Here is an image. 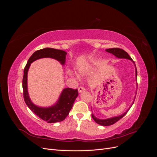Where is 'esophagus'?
I'll list each match as a JSON object with an SVG mask.
<instances>
[{"instance_id": "34e87169", "label": "esophagus", "mask_w": 157, "mask_h": 157, "mask_svg": "<svg viewBox=\"0 0 157 157\" xmlns=\"http://www.w3.org/2000/svg\"><path fill=\"white\" fill-rule=\"evenodd\" d=\"M78 92L80 93V92L84 91V90H86V89H85V88L83 86H80V87H78Z\"/></svg>"}]
</instances>
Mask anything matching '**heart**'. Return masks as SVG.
<instances>
[{
    "label": "heart",
    "mask_w": 157,
    "mask_h": 157,
    "mask_svg": "<svg viewBox=\"0 0 157 157\" xmlns=\"http://www.w3.org/2000/svg\"><path fill=\"white\" fill-rule=\"evenodd\" d=\"M67 75L69 76V77H73V74L72 72H71V71H67Z\"/></svg>",
    "instance_id": "obj_1"
}]
</instances>
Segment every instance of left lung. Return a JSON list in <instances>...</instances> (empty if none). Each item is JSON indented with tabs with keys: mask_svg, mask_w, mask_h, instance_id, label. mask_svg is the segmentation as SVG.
I'll return each instance as SVG.
<instances>
[{
	"mask_svg": "<svg viewBox=\"0 0 157 157\" xmlns=\"http://www.w3.org/2000/svg\"><path fill=\"white\" fill-rule=\"evenodd\" d=\"M105 50H106V52H109V53H111V54H113L114 56H115L117 58H125V59H130V60L133 61L132 59L130 58V56L128 55L127 52H125L124 50L118 48H113L106 49ZM133 63H134V65H135V63L134 62V61H133ZM135 66H136V65H135ZM137 69H136V77H137ZM133 103L132 104V105H133ZM128 110H129V109H128V110L124 113H123L122 115H121L120 116L107 118V119H99V118H97L96 117H95V116L93 115V114H92V117L93 118V119L94 120V121L96 122V123H98V124H100V125L104 126H110V125L115 124V123H116L117 121H118L120 119H121V118L128 113Z\"/></svg>",
	"mask_w": 157,
	"mask_h": 157,
	"instance_id": "obj_1",
	"label": "left lung"
}]
</instances>
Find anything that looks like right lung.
<instances>
[{
  "label": "right lung",
  "mask_w": 157,
  "mask_h": 157,
  "mask_svg": "<svg viewBox=\"0 0 157 157\" xmlns=\"http://www.w3.org/2000/svg\"><path fill=\"white\" fill-rule=\"evenodd\" d=\"M67 52L52 48H46L35 52L30 57L23 71V78L22 81L23 98L27 107L31 111L41 119L48 123H54L63 121L69 115L72 108L74 101L78 96L77 89L65 88L60 94L58 101L55 105L49 107H41L35 105L30 99L27 90V73L28 70L33 61L44 58H53L64 65Z\"/></svg>",
  "instance_id": "obj_1"
}]
</instances>
